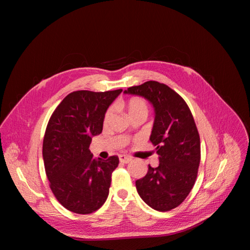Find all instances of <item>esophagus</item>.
<instances>
[{
    "label": "esophagus",
    "instance_id": "34e87169",
    "mask_svg": "<svg viewBox=\"0 0 250 250\" xmlns=\"http://www.w3.org/2000/svg\"><path fill=\"white\" fill-rule=\"evenodd\" d=\"M119 160H120V162L121 163H124V164H127V163H129L132 158L130 157V156H127V155H124V154H121V155H119Z\"/></svg>",
    "mask_w": 250,
    "mask_h": 250
}]
</instances>
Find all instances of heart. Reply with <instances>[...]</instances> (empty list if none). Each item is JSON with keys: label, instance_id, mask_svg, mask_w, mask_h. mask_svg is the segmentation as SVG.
<instances>
[{"label": "heart", "instance_id": "obj_1", "mask_svg": "<svg viewBox=\"0 0 250 250\" xmlns=\"http://www.w3.org/2000/svg\"><path fill=\"white\" fill-rule=\"evenodd\" d=\"M126 109L131 118L135 116H140V115H144L147 117L149 106H148L147 101L144 99V98L134 97L126 102ZM112 113H113V109L111 107L108 108L106 112H105L104 119H103L104 125H106L109 122L112 117Z\"/></svg>", "mask_w": 250, "mask_h": 250}]
</instances>
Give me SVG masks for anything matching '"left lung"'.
I'll use <instances>...</instances> for the list:
<instances>
[{
    "label": "left lung",
    "instance_id": "8db88e82",
    "mask_svg": "<svg viewBox=\"0 0 250 250\" xmlns=\"http://www.w3.org/2000/svg\"><path fill=\"white\" fill-rule=\"evenodd\" d=\"M152 103L155 119L150 141L160 165H149L145 176L135 181L141 198L150 208L168 211L177 208L191 192L200 164V138L192 112L175 90L157 81L128 87Z\"/></svg>",
    "mask_w": 250,
    "mask_h": 250
}]
</instances>
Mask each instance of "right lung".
Here are the masks:
<instances>
[{
	"label": "right lung",
	"mask_w": 250,
	"mask_h": 250,
	"mask_svg": "<svg viewBox=\"0 0 250 250\" xmlns=\"http://www.w3.org/2000/svg\"><path fill=\"white\" fill-rule=\"evenodd\" d=\"M121 92L76 90L49 120L42 143L44 170L56 199L73 213L92 214L107 199L119 157L95 158L88 148L92 138L102 132L105 112Z\"/></svg>",
	"instance_id": "add662e5"
}]
</instances>
